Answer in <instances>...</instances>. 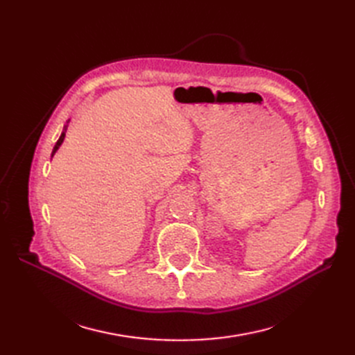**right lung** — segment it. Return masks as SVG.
Wrapping results in <instances>:
<instances>
[{
  "instance_id": "obj_1",
  "label": "right lung",
  "mask_w": 355,
  "mask_h": 355,
  "mask_svg": "<svg viewBox=\"0 0 355 355\" xmlns=\"http://www.w3.org/2000/svg\"><path fill=\"white\" fill-rule=\"evenodd\" d=\"M69 123V121H68ZM67 127H68V124L65 125V128H63V132H62V135H60V137H59V141L56 142V145H55V148H53V153H51V157L56 154V151L59 149V146L62 145V142H63V139H65V135H67Z\"/></svg>"
}]
</instances>
